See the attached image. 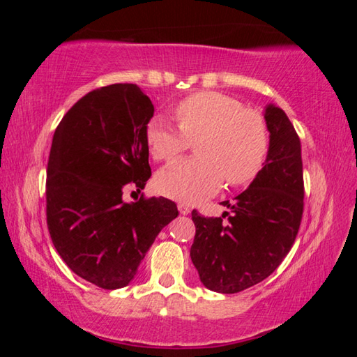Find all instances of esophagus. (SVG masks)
I'll list each match as a JSON object with an SVG mask.
<instances>
[{"label": "esophagus", "instance_id": "obj_1", "mask_svg": "<svg viewBox=\"0 0 357 357\" xmlns=\"http://www.w3.org/2000/svg\"><path fill=\"white\" fill-rule=\"evenodd\" d=\"M178 209H179V213L183 214V215H187L190 213V206L189 204H185V203H179L178 204Z\"/></svg>", "mask_w": 357, "mask_h": 357}]
</instances>
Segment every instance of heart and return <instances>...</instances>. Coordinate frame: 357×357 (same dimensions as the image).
<instances>
[{
  "label": "heart",
  "instance_id": "b5f03b06",
  "mask_svg": "<svg viewBox=\"0 0 357 357\" xmlns=\"http://www.w3.org/2000/svg\"><path fill=\"white\" fill-rule=\"evenodd\" d=\"M179 128L154 118L146 142L155 160H170L197 142L198 159H181L157 173L162 195L183 203H198L220 189L252 181L268 153V129L263 116L243 108L229 96L203 91L181 100L176 110Z\"/></svg>",
  "mask_w": 357,
  "mask_h": 357
}]
</instances>
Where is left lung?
I'll return each instance as SVG.
<instances>
[{
    "label": "left lung",
    "mask_w": 357,
    "mask_h": 357,
    "mask_svg": "<svg viewBox=\"0 0 357 357\" xmlns=\"http://www.w3.org/2000/svg\"><path fill=\"white\" fill-rule=\"evenodd\" d=\"M269 148L247 189L223 202L229 214L203 217L192 211V263L211 291L233 294L263 282L287 257L304 209L301 142L280 107H264ZM229 217L228 222L222 219Z\"/></svg>",
    "instance_id": "left-lung-1"
}]
</instances>
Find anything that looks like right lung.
<instances>
[{"label":"right lung","instance_id":"add662e5","mask_svg":"<svg viewBox=\"0 0 357 357\" xmlns=\"http://www.w3.org/2000/svg\"><path fill=\"white\" fill-rule=\"evenodd\" d=\"M154 105L137 84L98 88L64 114L47 165V225L63 261L104 289L129 285L174 217L168 198L124 202L151 178L148 123Z\"/></svg>","mask_w":357,"mask_h":357}]
</instances>
